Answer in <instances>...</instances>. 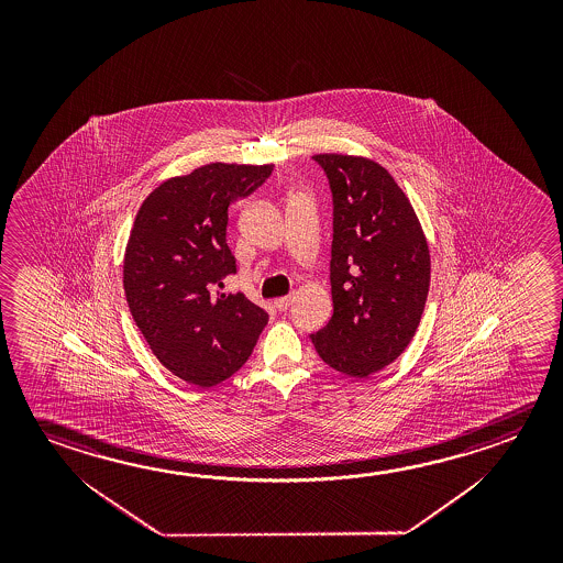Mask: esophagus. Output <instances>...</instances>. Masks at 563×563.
<instances>
[{
	"label": "esophagus",
	"mask_w": 563,
	"mask_h": 563,
	"mask_svg": "<svg viewBox=\"0 0 563 563\" xmlns=\"http://www.w3.org/2000/svg\"><path fill=\"white\" fill-rule=\"evenodd\" d=\"M292 300H295V296L292 295L283 296V298H278V300H275V306H277V310H280V312H285L286 308L292 305Z\"/></svg>",
	"instance_id": "1"
}]
</instances>
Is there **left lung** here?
<instances>
[{
	"instance_id": "8db88e82",
	"label": "left lung",
	"mask_w": 563,
	"mask_h": 563,
	"mask_svg": "<svg viewBox=\"0 0 563 563\" xmlns=\"http://www.w3.org/2000/svg\"><path fill=\"white\" fill-rule=\"evenodd\" d=\"M333 206V316L310 333L323 363L365 378L412 340L430 288L424 231L405 192L369 158L316 155Z\"/></svg>"
}]
</instances>
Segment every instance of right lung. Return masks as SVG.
<instances>
[{
	"label": "right lung",
	"mask_w": 563,
	"mask_h": 563,
	"mask_svg": "<svg viewBox=\"0 0 563 563\" xmlns=\"http://www.w3.org/2000/svg\"><path fill=\"white\" fill-rule=\"evenodd\" d=\"M271 173L273 165L200 166L148 194L133 222L123 261L131 316L155 357L196 387L240 371L267 325L265 310L220 288L238 273L228 208Z\"/></svg>",
	"instance_id": "obj_1"
}]
</instances>
